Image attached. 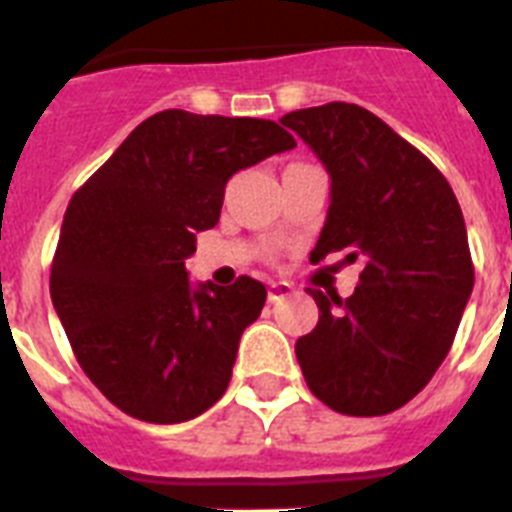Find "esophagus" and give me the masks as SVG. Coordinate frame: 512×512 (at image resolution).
<instances>
[{"mask_svg":"<svg viewBox=\"0 0 512 512\" xmlns=\"http://www.w3.org/2000/svg\"><path fill=\"white\" fill-rule=\"evenodd\" d=\"M294 292V286L289 281H276L268 286V302H278V299L289 297Z\"/></svg>","mask_w":512,"mask_h":512,"instance_id":"obj_1","label":"esophagus"}]
</instances>
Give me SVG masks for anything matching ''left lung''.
<instances>
[{"label": "left lung", "mask_w": 512, "mask_h": 512, "mask_svg": "<svg viewBox=\"0 0 512 512\" xmlns=\"http://www.w3.org/2000/svg\"><path fill=\"white\" fill-rule=\"evenodd\" d=\"M331 176L310 260H363L355 294L310 289L318 326L297 339L310 392L336 413L386 415L429 384L473 292L463 210L447 178L360 105L328 102L281 118Z\"/></svg>", "instance_id": "obj_1"}]
</instances>
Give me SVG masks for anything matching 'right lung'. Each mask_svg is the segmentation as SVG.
I'll use <instances>...</instances> for the list:
<instances>
[{
	"instance_id": "1",
	"label": "right lung",
	"mask_w": 512,
	"mask_h": 512,
	"mask_svg": "<svg viewBox=\"0 0 512 512\" xmlns=\"http://www.w3.org/2000/svg\"><path fill=\"white\" fill-rule=\"evenodd\" d=\"M297 147L260 118L162 110L136 126L73 194L49 292L78 365L147 423H184L223 397L265 286L191 289L184 260L220 218L228 178Z\"/></svg>"
}]
</instances>
